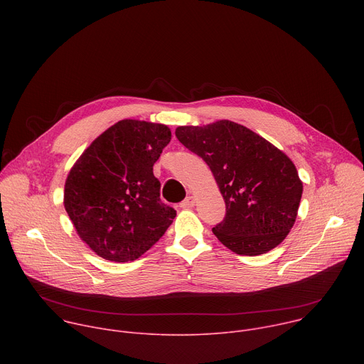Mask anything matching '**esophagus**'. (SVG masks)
Returning <instances> with one entry per match:
<instances>
[{"mask_svg": "<svg viewBox=\"0 0 364 364\" xmlns=\"http://www.w3.org/2000/svg\"><path fill=\"white\" fill-rule=\"evenodd\" d=\"M194 203H196L194 196H188V197H186V198L180 203V207H181V209H190V207L194 205Z\"/></svg>", "mask_w": 364, "mask_h": 364, "instance_id": "1", "label": "esophagus"}]
</instances>
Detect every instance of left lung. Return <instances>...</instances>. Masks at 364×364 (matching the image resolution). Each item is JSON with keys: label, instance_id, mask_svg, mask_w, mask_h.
I'll use <instances>...</instances> for the list:
<instances>
[{"label": "left lung", "instance_id": "obj_1", "mask_svg": "<svg viewBox=\"0 0 364 364\" xmlns=\"http://www.w3.org/2000/svg\"><path fill=\"white\" fill-rule=\"evenodd\" d=\"M178 141L210 167L226 203V216L212 230L237 255L277 247L292 229L302 183L287 155L232 121L178 127Z\"/></svg>", "mask_w": 364, "mask_h": 364}]
</instances>
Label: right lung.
Masks as SVG:
<instances>
[{"label":"right lung","mask_w":364,"mask_h":364,"mask_svg":"<svg viewBox=\"0 0 364 364\" xmlns=\"http://www.w3.org/2000/svg\"><path fill=\"white\" fill-rule=\"evenodd\" d=\"M171 139L161 124L124 119L100 134L72 167L65 209L100 257L135 261L166 233L176 210L160 198L152 167Z\"/></svg>","instance_id":"add662e5"}]
</instances>
